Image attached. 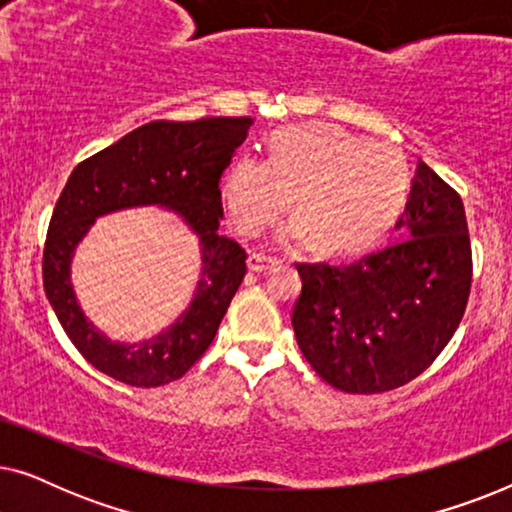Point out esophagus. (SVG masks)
Returning <instances> with one entry per match:
<instances>
[{
	"mask_svg": "<svg viewBox=\"0 0 512 512\" xmlns=\"http://www.w3.org/2000/svg\"><path fill=\"white\" fill-rule=\"evenodd\" d=\"M247 265H249L251 272H265V270H270V268H275V265H279V261H277V258H272V256L251 254L247 258Z\"/></svg>",
	"mask_w": 512,
	"mask_h": 512,
	"instance_id": "1",
	"label": "esophagus"
}]
</instances>
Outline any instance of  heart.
Listing matches in <instances>:
<instances>
[{
	"instance_id": "1",
	"label": "heart",
	"mask_w": 512,
	"mask_h": 512,
	"mask_svg": "<svg viewBox=\"0 0 512 512\" xmlns=\"http://www.w3.org/2000/svg\"><path fill=\"white\" fill-rule=\"evenodd\" d=\"M408 170L389 146L363 142L333 125H296L272 135L268 160L242 156L219 181L221 207L237 233L258 235L293 195L298 221L284 242L312 235L314 247L345 254L366 247L394 221Z\"/></svg>"
}]
</instances>
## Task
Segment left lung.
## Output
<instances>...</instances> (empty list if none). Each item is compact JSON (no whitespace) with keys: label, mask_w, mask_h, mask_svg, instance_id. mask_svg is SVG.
I'll use <instances>...</instances> for the list:
<instances>
[{"label":"left lung","mask_w":512,"mask_h":512,"mask_svg":"<svg viewBox=\"0 0 512 512\" xmlns=\"http://www.w3.org/2000/svg\"><path fill=\"white\" fill-rule=\"evenodd\" d=\"M398 237L352 263H300V352L331 387L382 394L436 361L464 317L471 240L464 202L419 160Z\"/></svg>","instance_id":"left-lung-1"}]
</instances>
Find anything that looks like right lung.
Listing matches in <instances>:
<instances>
[{
  "label": "right lung",
  "mask_w": 512,
  "mask_h": 512,
  "mask_svg": "<svg viewBox=\"0 0 512 512\" xmlns=\"http://www.w3.org/2000/svg\"><path fill=\"white\" fill-rule=\"evenodd\" d=\"M251 118L153 121L83 160L69 174L44 247V291L55 317L90 366L130 387L179 380L212 345L247 272L240 244L219 235V179L247 139ZM132 206L177 213L199 237L201 277L187 310L151 339L111 341L82 312L71 284V261L100 215Z\"/></svg>",
  "instance_id": "1"
}]
</instances>
